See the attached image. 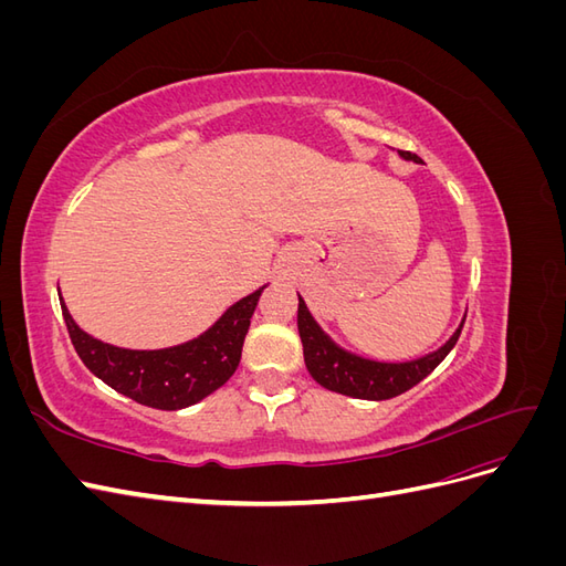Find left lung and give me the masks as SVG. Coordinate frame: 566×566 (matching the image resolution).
Returning <instances> with one entry per match:
<instances>
[{
    "label": "left lung",
    "instance_id": "obj_1",
    "mask_svg": "<svg viewBox=\"0 0 566 566\" xmlns=\"http://www.w3.org/2000/svg\"><path fill=\"white\" fill-rule=\"evenodd\" d=\"M399 156L410 163H422L416 153L399 150ZM462 323H465V316H462L458 331L443 342L437 352L413 358V361L389 364L373 361V358L342 349L337 342L331 339L328 333H323L312 312L306 310L302 297L297 306V328L304 347V364L306 370L312 373V378L325 389L368 401H385L391 397H399V394L424 380L455 347Z\"/></svg>",
    "mask_w": 566,
    "mask_h": 566
}]
</instances>
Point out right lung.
Returning a JSON list of instances; mask_svg holds the SVG:
<instances>
[{"mask_svg": "<svg viewBox=\"0 0 566 566\" xmlns=\"http://www.w3.org/2000/svg\"><path fill=\"white\" fill-rule=\"evenodd\" d=\"M264 287L231 304L202 335L165 349L108 345L80 328L63 297L61 310L77 356L98 380L136 403L179 410L210 397L235 373L250 318Z\"/></svg>", "mask_w": 566, "mask_h": 566, "instance_id": "right-lung-1", "label": "right lung"}]
</instances>
